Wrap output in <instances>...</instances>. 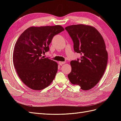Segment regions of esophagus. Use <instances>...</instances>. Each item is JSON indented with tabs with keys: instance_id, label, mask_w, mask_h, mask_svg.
I'll use <instances>...</instances> for the list:
<instances>
[{
	"instance_id": "1",
	"label": "esophagus",
	"mask_w": 121,
	"mask_h": 121,
	"mask_svg": "<svg viewBox=\"0 0 121 121\" xmlns=\"http://www.w3.org/2000/svg\"><path fill=\"white\" fill-rule=\"evenodd\" d=\"M60 65H64L65 64V61H59V63H58Z\"/></svg>"
}]
</instances>
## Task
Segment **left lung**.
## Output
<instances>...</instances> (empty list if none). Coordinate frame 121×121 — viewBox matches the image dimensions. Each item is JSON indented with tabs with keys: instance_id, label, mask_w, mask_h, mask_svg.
<instances>
[{
	"instance_id": "1",
	"label": "left lung",
	"mask_w": 121,
	"mask_h": 121,
	"mask_svg": "<svg viewBox=\"0 0 121 121\" xmlns=\"http://www.w3.org/2000/svg\"><path fill=\"white\" fill-rule=\"evenodd\" d=\"M74 43L75 52L81 55L72 60L69 81L84 90L92 88L100 81L107 67L108 54L104 40L96 29L83 24L65 28Z\"/></svg>"
}]
</instances>
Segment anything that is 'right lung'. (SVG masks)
Here are the masks:
<instances>
[{"label":"right lung","mask_w":121,"mask_h":121,"mask_svg":"<svg viewBox=\"0 0 121 121\" xmlns=\"http://www.w3.org/2000/svg\"><path fill=\"white\" fill-rule=\"evenodd\" d=\"M63 31L60 25L31 27L18 38L13 53V65L22 81L31 89L42 90L54 79L57 64L42 55L49 50L54 36Z\"/></svg>","instance_id":"add662e5"}]
</instances>
